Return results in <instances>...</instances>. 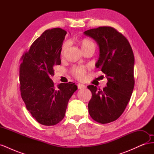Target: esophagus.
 I'll list each match as a JSON object with an SVG mask.
<instances>
[{
  "label": "esophagus",
  "instance_id": "34e87169",
  "mask_svg": "<svg viewBox=\"0 0 154 154\" xmlns=\"http://www.w3.org/2000/svg\"><path fill=\"white\" fill-rule=\"evenodd\" d=\"M77 86H78V88H79V89H82V88H84L86 87L85 85L80 84V83H78V84L77 85Z\"/></svg>",
  "mask_w": 154,
  "mask_h": 154
}]
</instances>
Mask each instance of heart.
Returning a JSON list of instances; mask_svg holds the SVG:
<instances>
[{
    "label": "heart",
    "mask_w": 154,
    "mask_h": 154,
    "mask_svg": "<svg viewBox=\"0 0 154 154\" xmlns=\"http://www.w3.org/2000/svg\"><path fill=\"white\" fill-rule=\"evenodd\" d=\"M69 46V43L66 42L62 47V53H63L67 49ZM81 46L83 50L86 49L88 48H95L94 44L92 42L88 39H83L81 41ZM72 73L74 76H75L78 80H83L85 78L86 75V69L83 66H78V67H74L72 69Z\"/></svg>",
    "instance_id": "1"
}]
</instances>
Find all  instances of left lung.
<instances>
[{"label":"left lung","instance_id":"obj_1","mask_svg":"<svg viewBox=\"0 0 154 154\" xmlns=\"http://www.w3.org/2000/svg\"><path fill=\"white\" fill-rule=\"evenodd\" d=\"M85 35L98 45L100 55L96 67L107 78L103 89L94 85L87 88L92 92L88 113L96 122L109 123L118 119L130 100L134 87V56L129 42L112 27L103 26L85 31Z\"/></svg>","mask_w":154,"mask_h":154}]
</instances>
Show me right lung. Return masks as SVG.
<instances>
[{
    "instance_id": "add662e5",
    "label": "right lung",
    "mask_w": 154,
    "mask_h": 154,
    "mask_svg": "<svg viewBox=\"0 0 154 154\" xmlns=\"http://www.w3.org/2000/svg\"><path fill=\"white\" fill-rule=\"evenodd\" d=\"M67 32L61 28L45 31L22 56L20 90L27 109L39 123L52 126L63 119L69 99L77 90L74 83L56 86L51 77L61 64L60 54Z\"/></svg>"
}]
</instances>
